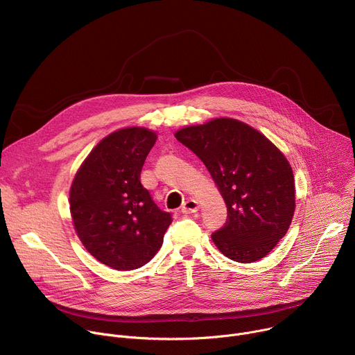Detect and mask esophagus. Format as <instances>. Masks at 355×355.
Returning <instances> with one entry per match:
<instances>
[{
	"instance_id": "34e87169",
	"label": "esophagus",
	"mask_w": 355,
	"mask_h": 355,
	"mask_svg": "<svg viewBox=\"0 0 355 355\" xmlns=\"http://www.w3.org/2000/svg\"><path fill=\"white\" fill-rule=\"evenodd\" d=\"M198 209H199V204L195 199H187L182 204V208H181L182 214H185V215L195 214V212H198Z\"/></svg>"
}]
</instances>
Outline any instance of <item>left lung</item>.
<instances>
[{
  "mask_svg": "<svg viewBox=\"0 0 355 355\" xmlns=\"http://www.w3.org/2000/svg\"><path fill=\"white\" fill-rule=\"evenodd\" d=\"M175 137L202 160L227 207L212 234L237 263L266 257L286 234L295 212V180L282 151L263 133L232 118L187 126Z\"/></svg>",
  "mask_w": 355,
  "mask_h": 355,
  "instance_id": "obj_1",
  "label": "left lung"
}]
</instances>
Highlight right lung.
<instances>
[{
	"instance_id": "add662e5",
	"label": "right lung",
	"mask_w": 355,
	"mask_h": 355,
	"mask_svg": "<svg viewBox=\"0 0 355 355\" xmlns=\"http://www.w3.org/2000/svg\"><path fill=\"white\" fill-rule=\"evenodd\" d=\"M157 135L146 128L119 129L87 156L70 188V212L87 251L114 270L129 271L156 256L173 219L140 182Z\"/></svg>"
}]
</instances>
